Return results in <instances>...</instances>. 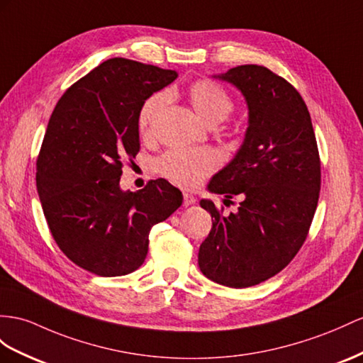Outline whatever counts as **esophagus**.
Here are the masks:
<instances>
[{"mask_svg":"<svg viewBox=\"0 0 363 363\" xmlns=\"http://www.w3.org/2000/svg\"><path fill=\"white\" fill-rule=\"evenodd\" d=\"M194 202H196V198H194L193 194H190V193H184V207L193 206Z\"/></svg>","mask_w":363,"mask_h":363,"instance_id":"esophagus-1","label":"esophagus"}]
</instances>
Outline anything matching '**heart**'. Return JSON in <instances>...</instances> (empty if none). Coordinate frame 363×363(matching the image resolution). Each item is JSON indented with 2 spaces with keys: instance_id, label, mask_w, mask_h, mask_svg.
<instances>
[{
  "instance_id": "heart-1",
  "label": "heart",
  "mask_w": 363,
  "mask_h": 363,
  "mask_svg": "<svg viewBox=\"0 0 363 363\" xmlns=\"http://www.w3.org/2000/svg\"><path fill=\"white\" fill-rule=\"evenodd\" d=\"M167 96H170V93ZM187 99L196 116L207 125L222 123L235 108L228 93L215 81L201 79L193 82L187 90ZM167 104L161 93L148 98L138 116V128L144 139L153 136L157 118ZM219 156L211 148H173L164 153L156 162L157 172L173 184L184 189H194L218 169Z\"/></svg>"
}]
</instances>
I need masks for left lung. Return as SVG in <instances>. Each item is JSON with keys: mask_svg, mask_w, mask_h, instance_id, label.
I'll return each instance as SVG.
<instances>
[{"mask_svg": "<svg viewBox=\"0 0 363 363\" xmlns=\"http://www.w3.org/2000/svg\"><path fill=\"white\" fill-rule=\"evenodd\" d=\"M242 93L248 107L244 143L208 190L240 196L224 216L210 199L213 218L198 264L210 281L247 288L273 277L305 242L320 190V160L310 111L290 82L267 67L247 64L215 75Z\"/></svg>", "mask_w": 363, "mask_h": 363, "instance_id": "8db88e82", "label": "left lung"}]
</instances>
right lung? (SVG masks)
<instances>
[{"instance_id":"obj_1","label":"right lung","mask_w":363,"mask_h":363,"mask_svg":"<svg viewBox=\"0 0 363 363\" xmlns=\"http://www.w3.org/2000/svg\"><path fill=\"white\" fill-rule=\"evenodd\" d=\"M178 78L125 58L107 60L58 101L36 161V189L61 252L84 270L124 276L148 252V233L182 203L165 179L124 191L123 161L139 152L138 116L155 91Z\"/></svg>"}]
</instances>
